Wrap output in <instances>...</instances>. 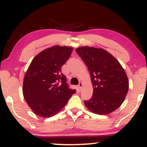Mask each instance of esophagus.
<instances>
[{
  "label": "esophagus",
  "mask_w": 147,
  "mask_h": 147,
  "mask_svg": "<svg viewBox=\"0 0 147 147\" xmlns=\"http://www.w3.org/2000/svg\"><path fill=\"white\" fill-rule=\"evenodd\" d=\"M83 85H84V84H83V83H82V82H80L79 84H78V87H79L80 90H81L82 87H83Z\"/></svg>",
  "instance_id": "obj_1"
}]
</instances>
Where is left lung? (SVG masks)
Returning <instances> with one entry per match:
<instances>
[{
  "label": "left lung",
  "mask_w": 147,
  "mask_h": 147,
  "mask_svg": "<svg viewBox=\"0 0 147 147\" xmlns=\"http://www.w3.org/2000/svg\"><path fill=\"white\" fill-rule=\"evenodd\" d=\"M89 70L93 95L84 101L88 110L105 115L114 112L123 103L128 93V77L119 61L102 48L80 47L76 49Z\"/></svg>",
  "instance_id": "left-lung-1"
}]
</instances>
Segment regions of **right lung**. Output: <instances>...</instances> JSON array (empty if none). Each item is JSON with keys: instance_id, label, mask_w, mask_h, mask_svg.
Masks as SVG:
<instances>
[{"instance_id": "right-lung-1", "label": "right lung", "mask_w": 147, "mask_h": 147, "mask_svg": "<svg viewBox=\"0 0 147 147\" xmlns=\"http://www.w3.org/2000/svg\"><path fill=\"white\" fill-rule=\"evenodd\" d=\"M72 51L71 47L54 45L38 53L30 63L23 80V94L36 115L55 116L76 92L68 88L61 71Z\"/></svg>"}]
</instances>
